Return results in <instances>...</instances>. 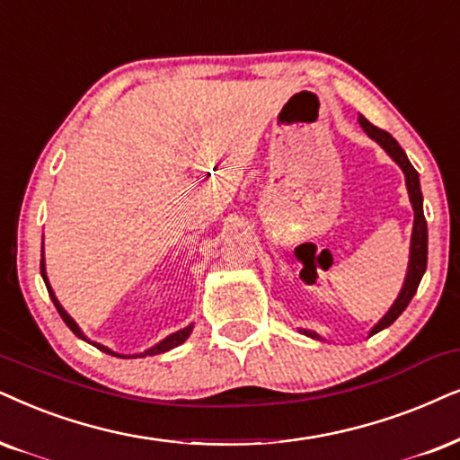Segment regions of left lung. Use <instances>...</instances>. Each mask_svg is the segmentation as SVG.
Returning a JSON list of instances; mask_svg holds the SVG:
<instances>
[{
    "label": "left lung",
    "mask_w": 460,
    "mask_h": 460,
    "mask_svg": "<svg viewBox=\"0 0 460 460\" xmlns=\"http://www.w3.org/2000/svg\"><path fill=\"white\" fill-rule=\"evenodd\" d=\"M358 123H360V127H363V131L367 133L371 139H376V142L386 150L388 156H391V159L397 163L401 170H403L405 187H408L411 208H414V229H411L410 263H408V273H405V282H403V287H401L399 297L394 299V304L391 305V310H388L385 316L377 321L376 327L369 331V335H374V333H377V331L391 327V324L397 321L401 314H403L405 307H408L411 297L416 295L418 284H420L422 276H424V270H427V242H429V235H427V220H424V212H422L420 178H418V172L414 170V165L410 163L408 155H405V150L399 146L397 139H394L391 133L380 129V127L371 125L369 120L365 119V116H358ZM301 333L307 335V337H314V340H321V335L314 333V331L301 329Z\"/></svg>",
    "instance_id": "1"
}]
</instances>
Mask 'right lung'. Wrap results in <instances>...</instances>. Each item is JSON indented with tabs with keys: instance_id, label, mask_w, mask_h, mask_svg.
Wrapping results in <instances>:
<instances>
[{
	"instance_id": "1",
	"label": "right lung",
	"mask_w": 460,
	"mask_h": 460,
	"mask_svg": "<svg viewBox=\"0 0 460 460\" xmlns=\"http://www.w3.org/2000/svg\"><path fill=\"white\" fill-rule=\"evenodd\" d=\"M40 270H42V278H44V282H46V288H49V295H50V299H52V304H55V307H57V312H59V316L63 318V323L67 324L69 329H72V333L74 335H78L80 340H84V341H89L86 340V335L83 333V331H80V327L78 324L74 323V318L69 316V314L63 310L61 307V304H59V299L55 297V293H52V287L49 284V276H46V265H44V248H42V261H40ZM190 331H193V324H189V327H184V329H180V331H176V333H172V335H167L165 340L163 341H159V344L156 346H153V348H148L146 352H142V354H133V357H153V354H161V352H167V350H172V348H176V346H180L182 344V341H187V337L190 335ZM89 344H93L95 348H100V350H103V352H108V354H112V357H123L125 358V354H119V352H112L110 350V348H106V346H102V344H97V341H89Z\"/></svg>"
}]
</instances>
